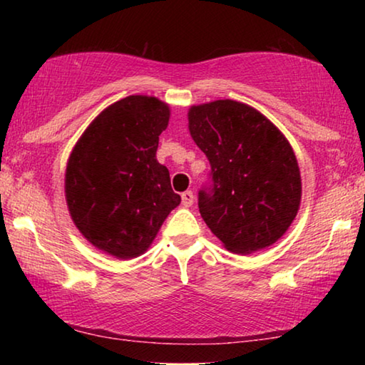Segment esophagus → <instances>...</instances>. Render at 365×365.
I'll use <instances>...</instances> for the list:
<instances>
[{
    "mask_svg": "<svg viewBox=\"0 0 365 365\" xmlns=\"http://www.w3.org/2000/svg\"><path fill=\"white\" fill-rule=\"evenodd\" d=\"M193 201H195V195H193V191H185V193H182V205L185 206V207H190V206H193Z\"/></svg>",
    "mask_w": 365,
    "mask_h": 365,
    "instance_id": "34e87169",
    "label": "esophagus"
}]
</instances>
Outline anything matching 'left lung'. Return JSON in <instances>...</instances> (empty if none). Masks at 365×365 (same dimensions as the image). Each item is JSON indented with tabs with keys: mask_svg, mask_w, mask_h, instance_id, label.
Masks as SVG:
<instances>
[{
	"mask_svg": "<svg viewBox=\"0 0 365 365\" xmlns=\"http://www.w3.org/2000/svg\"><path fill=\"white\" fill-rule=\"evenodd\" d=\"M190 133L211 164L197 207L225 248L246 255L275 243L301 201L298 160L274 123L232 100L193 106Z\"/></svg>",
	"mask_w": 365,
	"mask_h": 365,
	"instance_id": "obj_1",
	"label": "left lung"
}]
</instances>
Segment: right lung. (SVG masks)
<instances>
[{"label":"right lung","mask_w":365,"mask_h":365,"mask_svg":"<svg viewBox=\"0 0 365 365\" xmlns=\"http://www.w3.org/2000/svg\"><path fill=\"white\" fill-rule=\"evenodd\" d=\"M169 106L153 96L110 104L86 128L67 163L66 200L73 224L119 259L145 252L180 196L156 151Z\"/></svg>","instance_id":"obj_1"}]
</instances>
